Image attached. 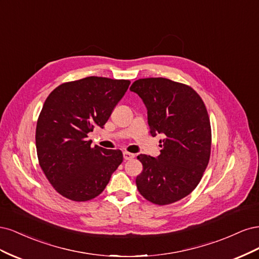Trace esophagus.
<instances>
[{
    "label": "esophagus",
    "mask_w": 259,
    "mask_h": 259,
    "mask_svg": "<svg viewBox=\"0 0 259 259\" xmlns=\"http://www.w3.org/2000/svg\"><path fill=\"white\" fill-rule=\"evenodd\" d=\"M134 156H135L134 153H131V152H127V151H124L123 152L124 160H132L133 158H134Z\"/></svg>",
    "instance_id": "1"
}]
</instances>
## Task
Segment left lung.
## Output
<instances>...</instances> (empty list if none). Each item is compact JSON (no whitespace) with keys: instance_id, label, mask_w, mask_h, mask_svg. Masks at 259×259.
I'll list each match as a JSON object with an SVG mask.
<instances>
[{"instance_id":"obj_1","label":"left lung","mask_w":259,"mask_h":259,"mask_svg":"<svg viewBox=\"0 0 259 259\" xmlns=\"http://www.w3.org/2000/svg\"><path fill=\"white\" fill-rule=\"evenodd\" d=\"M132 92L147 108L150 134H162L161 154H139L143 171L136 178L143 197L158 205L182 200L198 186L210 155L207 110L190 86L164 77L139 79Z\"/></svg>"}]
</instances>
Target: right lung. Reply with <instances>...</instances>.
Masks as SVG:
<instances>
[{
	"instance_id": "add662e5",
	"label": "right lung",
	"mask_w": 259,
	"mask_h": 259,
	"mask_svg": "<svg viewBox=\"0 0 259 259\" xmlns=\"http://www.w3.org/2000/svg\"><path fill=\"white\" fill-rule=\"evenodd\" d=\"M130 84L89 76L59 85L46 98L36 123V152L46 178L62 197L96 198L122 163L121 150L92 147L88 135L104 127Z\"/></svg>"
}]
</instances>
